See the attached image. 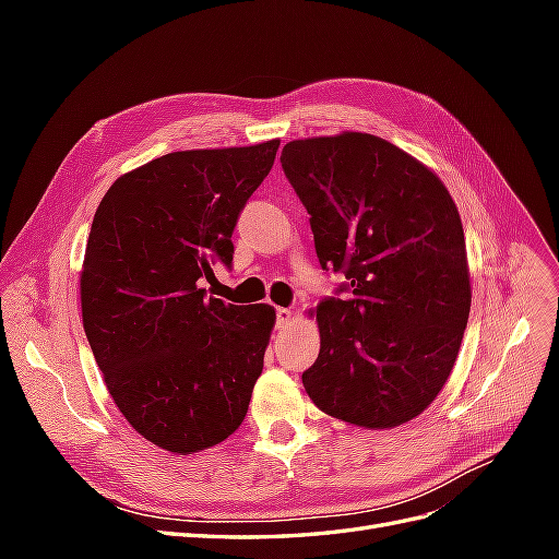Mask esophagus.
Here are the masks:
<instances>
[{
  "label": "esophagus",
  "instance_id": "34e87169",
  "mask_svg": "<svg viewBox=\"0 0 559 559\" xmlns=\"http://www.w3.org/2000/svg\"><path fill=\"white\" fill-rule=\"evenodd\" d=\"M292 319H294V312L289 308H277V329L280 331L289 326Z\"/></svg>",
  "mask_w": 559,
  "mask_h": 559
}]
</instances>
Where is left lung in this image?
I'll list each match as a JSON object with an SVG mask.
<instances>
[{
	"mask_svg": "<svg viewBox=\"0 0 559 559\" xmlns=\"http://www.w3.org/2000/svg\"><path fill=\"white\" fill-rule=\"evenodd\" d=\"M280 160L321 267L343 270L349 292L319 302V357L302 386L335 419L401 427L448 382L468 321L454 200L425 163L368 132L294 140Z\"/></svg>",
	"mask_w": 559,
	"mask_h": 559,
	"instance_id": "left-lung-1",
	"label": "left lung"
}]
</instances>
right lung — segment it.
<instances>
[{
  "instance_id": "right-lung-1",
  "label": "right lung",
  "mask_w": 559,
  "mask_h": 559,
  "mask_svg": "<svg viewBox=\"0 0 559 559\" xmlns=\"http://www.w3.org/2000/svg\"><path fill=\"white\" fill-rule=\"evenodd\" d=\"M280 140L175 151L118 177L95 212L81 265V317L116 408L175 454L242 425L275 308L207 298L233 263L230 235Z\"/></svg>"
}]
</instances>
